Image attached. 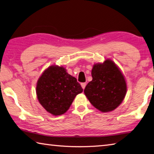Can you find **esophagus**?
<instances>
[{
  "instance_id": "1",
  "label": "esophagus",
  "mask_w": 154,
  "mask_h": 154,
  "mask_svg": "<svg viewBox=\"0 0 154 154\" xmlns=\"http://www.w3.org/2000/svg\"><path fill=\"white\" fill-rule=\"evenodd\" d=\"M86 85H87V84H86L85 82L81 83V87H82V88H83V89H85V87H86Z\"/></svg>"
}]
</instances>
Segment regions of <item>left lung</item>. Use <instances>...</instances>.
Segmentation results:
<instances>
[{
    "label": "left lung",
    "mask_w": 154,
    "mask_h": 154,
    "mask_svg": "<svg viewBox=\"0 0 154 154\" xmlns=\"http://www.w3.org/2000/svg\"><path fill=\"white\" fill-rule=\"evenodd\" d=\"M93 80L84 90L93 106L102 112H112L122 103L127 85L125 75L114 61L107 59L103 63L93 65Z\"/></svg>",
    "instance_id": "1"
}]
</instances>
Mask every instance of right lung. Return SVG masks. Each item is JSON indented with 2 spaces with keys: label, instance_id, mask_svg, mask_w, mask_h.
<instances>
[{
  "label": "right lung",
  "instance_id": "obj_1",
  "mask_svg": "<svg viewBox=\"0 0 154 154\" xmlns=\"http://www.w3.org/2000/svg\"><path fill=\"white\" fill-rule=\"evenodd\" d=\"M75 78L63 66H50L42 72L36 83L37 99L46 111L53 116L63 114L74 98L82 92Z\"/></svg>",
  "mask_w": 154,
  "mask_h": 154
}]
</instances>
